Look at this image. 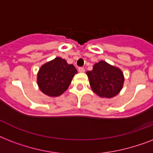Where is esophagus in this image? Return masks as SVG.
I'll list each match as a JSON object with an SVG mask.
<instances>
[{
	"label": "esophagus",
	"instance_id": "1",
	"mask_svg": "<svg viewBox=\"0 0 153 153\" xmlns=\"http://www.w3.org/2000/svg\"><path fill=\"white\" fill-rule=\"evenodd\" d=\"M79 72H80V73H84L85 72V69H84L83 67H79Z\"/></svg>",
	"mask_w": 153,
	"mask_h": 153
}]
</instances>
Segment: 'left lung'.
Here are the masks:
<instances>
[{"mask_svg":"<svg viewBox=\"0 0 153 153\" xmlns=\"http://www.w3.org/2000/svg\"><path fill=\"white\" fill-rule=\"evenodd\" d=\"M86 74L92 91L101 98H114L123 87L125 78L122 71L105 61L95 63L93 70Z\"/></svg>","mask_w":153,"mask_h":153,"instance_id":"8db88e82","label":"left lung"}]
</instances>
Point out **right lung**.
Returning <instances> with one entry per match:
<instances>
[{"label":"right lung","mask_w":153,"mask_h":153,"mask_svg":"<svg viewBox=\"0 0 153 153\" xmlns=\"http://www.w3.org/2000/svg\"><path fill=\"white\" fill-rule=\"evenodd\" d=\"M74 65L56 57L42 65L37 74V84L41 92L49 97H58L67 91L74 74Z\"/></svg>","instance_id":"right-lung-1"}]
</instances>
